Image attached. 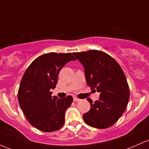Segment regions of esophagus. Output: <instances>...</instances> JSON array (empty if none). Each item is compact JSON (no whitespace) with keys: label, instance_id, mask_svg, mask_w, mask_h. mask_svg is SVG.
<instances>
[{"label":"esophagus","instance_id":"esophagus-1","mask_svg":"<svg viewBox=\"0 0 149 149\" xmlns=\"http://www.w3.org/2000/svg\"><path fill=\"white\" fill-rule=\"evenodd\" d=\"M81 100H80L79 98H78V97H73V101H74V102H78V101H80Z\"/></svg>","mask_w":149,"mask_h":149}]
</instances>
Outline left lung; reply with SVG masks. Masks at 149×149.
I'll return each mask as SVG.
<instances>
[{"mask_svg": "<svg viewBox=\"0 0 149 149\" xmlns=\"http://www.w3.org/2000/svg\"><path fill=\"white\" fill-rule=\"evenodd\" d=\"M85 68L87 84L100 93L98 100L88 98L91 109L83 115L88 125L97 129L111 127L127 108L130 88L121 66L105 52L98 50L73 53Z\"/></svg>", "mask_w": 149, "mask_h": 149, "instance_id": "1", "label": "left lung"}]
</instances>
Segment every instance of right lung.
I'll use <instances>...</instances> for the list:
<instances>
[{
	"mask_svg": "<svg viewBox=\"0 0 149 149\" xmlns=\"http://www.w3.org/2000/svg\"><path fill=\"white\" fill-rule=\"evenodd\" d=\"M76 58L71 53H51L35 58L24 72L17 93L18 102L27 120L37 130L51 132L59 130L65 112L71 106V95L63 99L52 97L61 68Z\"/></svg>",
	"mask_w": 149,
	"mask_h": 149,
	"instance_id": "right-lung-1",
	"label": "right lung"
}]
</instances>
